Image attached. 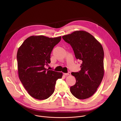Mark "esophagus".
Here are the masks:
<instances>
[{"instance_id": "1", "label": "esophagus", "mask_w": 121, "mask_h": 121, "mask_svg": "<svg viewBox=\"0 0 121 121\" xmlns=\"http://www.w3.org/2000/svg\"><path fill=\"white\" fill-rule=\"evenodd\" d=\"M64 74L65 75H71V73L70 72H69L68 73H64Z\"/></svg>"}]
</instances>
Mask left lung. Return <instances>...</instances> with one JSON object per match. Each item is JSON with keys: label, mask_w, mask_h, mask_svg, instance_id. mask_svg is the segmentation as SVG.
Returning <instances> with one entry per match:
<instances>
[{"label": "left lung", "mask_w": 121, "mask_h": 121, "mask_svg": "<svg viewBox=\"0 0 121 121\" xmlns=\"http://www.w3.org/2000/svg\"><path fill=\"white\" fill-rule=\"evenodd\" d=\"M73 48L76 59L82 62L81 70L72 72L75 84L70 87L72 95L79 99H85L97 90L104 75V51L102 45L89 33L75 31L62 36Z\"/></svg>", "instance_id": "1"}]
</instances>
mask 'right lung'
<instances>
[{"mask_svg": "<svg viewBox=\"0 0 121 121\" xmlns=\"http://www.w3.org/2000/svg\"><path fill=\"white\" fill-rule=\"evenodd\" d=\"M61 38L32 36L27 38L17 50L20 81L35 99L42 100L49 98L54 91L57 80L62 78V73L45 68L51 62V53Z\"/></svg>", "mask_w": 121, "mask_h": 121, "instance_id": "1", "label": "right lung"}]
</instances>
